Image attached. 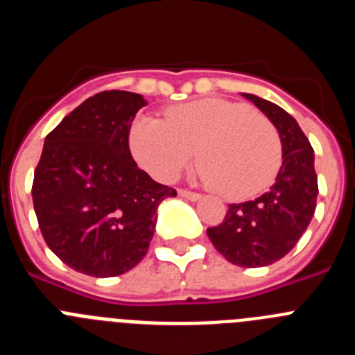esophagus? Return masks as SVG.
<instances>
[{
    "label": "esophagus",
    "mask_w": 355,
    "mask_h": 355,
    "mask_svg": "<svg viewBox=\"0 0 355 355\" xmlns=\"http://www.w3.org/2000/svg\"><path fill=\"white\" fill-rule=\"evenodd\" d=\"M178 193H180L181 197H184V199H188V200L200 199V193L190 192V190H187V188H180V190H178Z\"/></svg>",
    "instance_id": "obj_1"
}]
</instances>
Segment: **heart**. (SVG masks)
<instances>
[{
  "mask_svg": "<svg viewBox=\"0 0 355 355\" xmlns=\"http://www.w3.org/2000/svg\"><path fill=\"white\" fill-rule=\"evenodd\" d=\"M135 159L159 181H174L196 162L216 193L249 199L270 187L283 146L275 126L252 108L200 99L168 108L165 119L140 115L130 128Z\"/></svg>",
  "mask_w": 355,
  "mask_h": 355,
  "instance_id": "b5f03b06",
  "label": "heart"
}]
</instances>
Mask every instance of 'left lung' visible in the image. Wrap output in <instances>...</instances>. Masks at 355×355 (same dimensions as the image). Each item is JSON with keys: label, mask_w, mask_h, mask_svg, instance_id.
<instances>
[{"label": "left lung", "mask_w": 355, "mask_h": 355, "mask_svg": "<svg viewBox=\"0 0 355 355\" xmlns=\"http://www.w3.org/2000/svg\"><path fill=\"white\" fill-rule=\"evenodd\" d=\"M277 128L283 165L275 183L258 199L229 206L220 225L208 227L215 249L233 265L256 268L284 258L300 240L316 209L318 180L313 147L288 112L254 94H243Z\"/></svg>", "instance_id": "obj_1"}]
</instances>
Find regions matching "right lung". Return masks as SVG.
<instances>
[{
  "instance_id": "right-lung-1",
  "label": "right lung",
  "mask_w": 355,
  "mask_h": 355,
  "mask_svg": "<svg viewBox=\"0 0 355 355\" xmlns=\"http://www.w3.org/2000/svg\"><path fill=\"white\" fill-rule=\"evenodd\" d=\"M146 99L105 90L81 103L44 140L33 208L49 249L92 277L131 270L147 254L156 209L174 188L156 183L130 153V128Z\"/></svg>"
}]
</instances>
